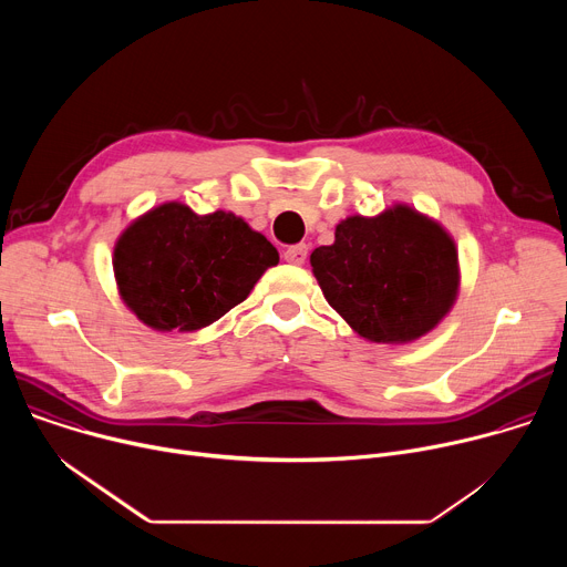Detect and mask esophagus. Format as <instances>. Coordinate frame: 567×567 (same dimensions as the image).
<instances>
[{
	"label": "esophagus",
	"mask_w": 567,
	"mask_h": 567,
	"mask_svg": "<svg viewBox=\"0 0 567 567\" xmlns=\"http://www.w3.org/2000/svg\"><path fill=\"white\" fill-rule=\"evenodd\" d=\"M285 260L289 265H302L307 260V247L305 245H296V247H289L285 251Z\"/></svg>",
	"instance_id": "obj_1"
}]
</instances>
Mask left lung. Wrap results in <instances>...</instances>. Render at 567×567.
I'll return each instance as SVG.
<instances>
[{
	"instance_id": "1",
	"label": "left lung",
	"mask_w": 567,
	"mask_h": 567,
	"mask_svg": "<svg viewBox=\"0 0 567 567\" xmlns=\"http://www.w3.org/2000/svg\"><path fill=\"white\" fill-rule=\"evenodd\" d=\"M309 262L322 296L372 343L399 346L429 334L460 289L453 237L409 204L346 217L334 245L313 249Z\"/></svg>"
}]
</instances>
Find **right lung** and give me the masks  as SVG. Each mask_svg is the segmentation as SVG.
Masks as SVG:
<instances>
[{
  "label": "right lung",
  "mask_w": 567,
  "mask_h": 567,
  "mask_svg": "<svg viewBox=\"0 0 567 567\" xmlns=\"http://www.w3.org/2000/svg\"><path fill=\"white\" fill-rule=\"evenodd\" d=\"M278 260L241 217L166 202L118 235L112 265L123 302L147 328L195 332L245 300Z\"/></svg>",
  "instance_id": "right-lung-1"
}]
</instances>
